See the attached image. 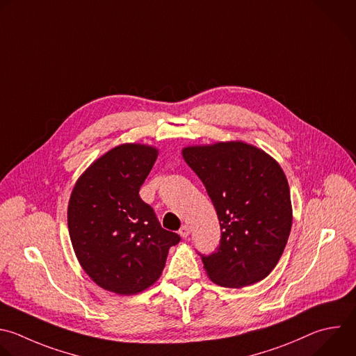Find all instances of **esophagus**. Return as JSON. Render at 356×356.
Here are the masks:
<instances>
[{"instance_id":"1","label":"esophagus","mask_w":356,"mask_h":356,"mask_svg":"<svg viewBox=\"0 0 356 356\" xmlns=\"http://www.w3.org/2000/svg\"><path fill=\"white\" fill-rule=\"evenodd\" d=\"M179 234L181 236V238H188V234H190V227H188V225H183L181 227H180V230H179Z\"/></svg>"}]
</instances>
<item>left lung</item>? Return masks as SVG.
Wrapping results in <instances>:
<instances>
[{
  "label": "left lung",
  "mask_w": 356,
  "mask_h": 356,
  "mask_svg": "<svg viewBox=\"0 0 356 356\" xmlns=\"http://www.w3.org/2000/svg\"><path fill=\"white\" fill-rule=\"evenodd\" d=\"M181 155L205 186L222 230L218 250L201 256L208 278L225 288L264 280L278 264L292 226L282 168L242 141L186 147Z\"/></svg>",
  "instance_id": "left-lung-1"
}]
</instances>
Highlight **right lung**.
Returning a JSON list of instances; mask_svg holds the SVG:
<instances>
[{
    "mask_svg": "<svg viewBox=\"0 0 356 356\" xmlns=\"http://www.w3.org/2000/svg\"><path fill=\"white\" fill-rule=\"evenodd\" d=\"M158 154L145 144L118 145L79 176L70 197L75 256L96 285L117 295H136L154 285L169 249L180 242L140 197Z\"/></svg>",
    "mask_w": 356,
    "mask_h": 356,
    "instance_id": "1",
    "label": "right lung"
}]
</instances>
